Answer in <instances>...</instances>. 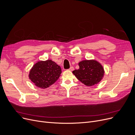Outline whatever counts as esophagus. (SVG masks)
<instances>
[{"instance_id":"esophagus-1","label":"esophagus","mask_w":135,"mask_h":135,"mask_svg":"<svg viewBox=\"0 0 135 135\" xmlns=\"http://www.w3.org/2000/svg\"><path fill=\"white\" fill-rule=\"evenodd\" d=\"M74 69V68L73 67H70L68 70H70V71H73Z\"/></svg>"}]
</instances>
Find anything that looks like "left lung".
Returning a JSON list of instances; mask_svg holds the SVG:
<instances>
[{
	"mask_svg": "<svg viewBox=\"0 0 135 135\" xmlns=\"http://www.w3.org/2000/svg\"><path fill=\"white\" fill-rule=\"evenodd\" d=\"M79 69L73 73L76 78L86 86L94 85L100 82L104 73L103 67L95 60H84L79 63Z\"/></svg>",
	"mask_w": 135,
	"mask_h": 135,
	"instance_id": "1",
	"label": "left lung"
}]
</instances>
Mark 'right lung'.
I'll list each match as a JSON object with an SVG mask.
<instances>
[{
    "mask_svg": "<svg viewBox=\"0 0 135 135\" xmlns=\"http://www.w3.org/2000/svg\"><path fill=\"white\" fill-rule=\"evenodd\" d=\"M61 72L60 66L55 62L48 60L35 63L30 70L29 78L35 86L45 89L58 80Z\"/></svg>",
    "mask_w": 135,
    "mask_h": 135,
    "instance_id": "right-lung-1",
    "label": "right lung"
}]
</instances>
